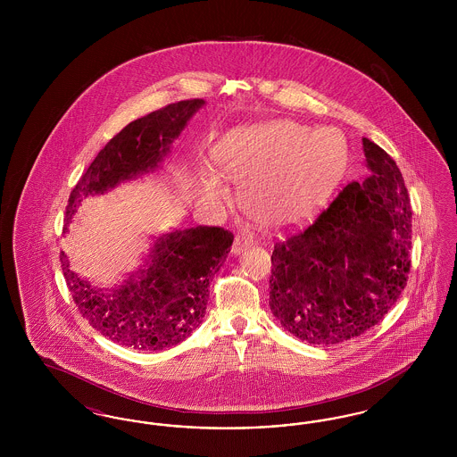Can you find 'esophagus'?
Masks as SVG:
<instances>
[{
  "label": "esophagus",
  "mask_w": 457,
  "mask_h": 457,
  "mask_svg": "<svg viewBox=\"0 0 457 457\" xmlns=\"http://www.w3.org/2000/svg\"><path fill=\"white\" fill-rule=\"evenodd\" d=\"M253 245V239L245 237V235H238L235 241H233V246H231V253L233 255H239L243 250L250 248Z\"/></svg>",
  "instance_id": "1"
}]
</instances>
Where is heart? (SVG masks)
Segmentation results:
<instances>
[{
  "instance_id": "1",
  "label": "heart",
  "mask_w": 457,
  "mask_h": 457,
  "mask_svg": "<svg viewBox=\"0 0 457 457\" xmlns=\"http://www.w3.org/2000/svg\"><path fill=\"white\" fill-rule=\"evenodd\" d=\"M216 173L198 179V198L219 205L229 198L220 175L238 183L245 211L267 226L298 222L324 202L348 162L345 137L334 129L270 121L226 133L211 151Z\"/></svg>"
}]
</instances>
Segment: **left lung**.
I'll return each instance as SVG.
<instances>
[{
    "label": "left lung",
    "instance_id": "1",
    "mask_svg": "<svg viewBox=\"0 0 457 457\" xmlns=\"http://www.w3.org/2000/svg\"><path fill=\"white\" fill-rule=\"evenodd\" d=\"M370 176L353 181L303 231L276 243L269 306L308 345L332 346L378 324L410 274L411 204L403 174L363 138Z\"/></svg>",
    "mask_w": 457,
    "mask_h": 457
}]
</instances>
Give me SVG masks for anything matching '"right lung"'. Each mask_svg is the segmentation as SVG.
Listing matches in <instances>:
<instances>
[{
    "instance_id": "right-lung-1",
    "label": "right lung",
    "mask_w": 457,
    "mask_h": 457,
    "mask_svg": "<svg viewBox=\"0 0 457 457\" xmlns=\"http://www.w3.org/2000/svg\"><path fill=\"white\" fill-rule=\"evenodd\" d=\"M204 104V99L174 103L112 137L68 198L66 224L87 196L162 170L174 140ZM231 245L233 233L212 226L162 233L154 237L140 267L114 287H97L80 278L70 269L65 252L60 261L68 289L90 326L120 346L162 351L185 341L202 324L209 284Z\"/></svg>"
}]
</instances>
